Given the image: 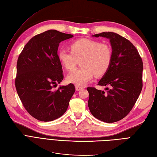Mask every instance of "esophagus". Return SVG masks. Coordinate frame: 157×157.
<instances>
[{
    "mask_svg": "<svg viewBox=\"0 0 157 157\" xmlns=\"http://www.w3.org/2000/svg\"><path fill=\"white\" fill-rule=\"evenodd\" d=\"M75 88L77 90V91H79V90H81L82 89L84 88V87L82 86H79V85H75Z\"/></svg>",
    "mask_w": 157,
    "mask_h": 157,
    "instance_id": "1",
    "label": "esophagus"
}]
</instances>
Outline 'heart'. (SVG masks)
<instances>
[{
    "instance_id": "heart-1",
    "label": "heart",
    "mask_w": 157,
    "mask_h": 157,
    "mask_svg": "<svg viewBox=\"0 0 157 157\" xmlns=\"http://www.w3.org/2000/svg\"><path fill=\"white\" fill-rule=\"evenodd\" d=\"M70 51L61 50L58 59L69 71L73 70L80 60L81 68L68 75L69 82L81 86L91 80L94 76L101 77L108 71L112 60V50L107 43L97 40L82 39L72 42Z\"/></svg>"
}]
</instances>
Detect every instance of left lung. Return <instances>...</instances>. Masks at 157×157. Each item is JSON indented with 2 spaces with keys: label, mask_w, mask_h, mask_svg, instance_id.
<instances>
[{
  "label": "left lung",
  "mask_w": 157,
  "mask_h": 157,
  "mask_svg": "<svg viewBox=\"0 0 157 157\" xmlns=\"http://www.w3.org/2000/svg\"><path fill=\"white\" fill-rule=\"evenodd\" d=\"M93 36L109 39L113 51L110 67L98 84L108 87L105 91L87 88L88 107L98 120L117 122L130 112L141 92L143 61L136 47L126 38L113 32Z\"/></svg>",
  "instance_id": "left-lung-1"
}]
</instances>
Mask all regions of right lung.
I'll use <instances>...</instances> for the list:
<instances>
[{
    "instance_id": "1",
    "label": "right lung",
    "mask_w": 157,
    "mask_h": 157,
    "mask_svg": "<svg viewBox=\"0 0 157 157\" xmlns=\"http://www.w3.org/2000/svg\"><path fill=\"white\" fill-rule=\"evenodd\" d=\"M73 36L46 31L31 38L18 57L16 88L23 107L37 120L49 122L62 116L75 92L73 84L53 89L63 79L59 44Z\"/></svg>"
}]
</instances>
